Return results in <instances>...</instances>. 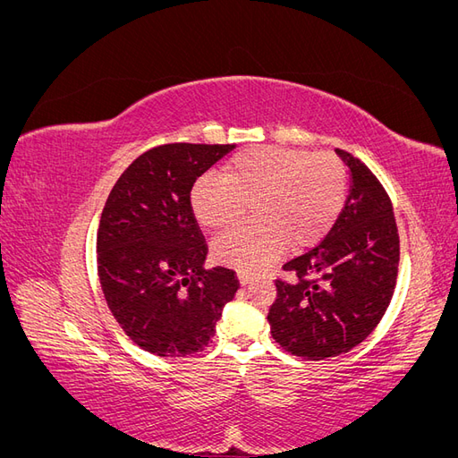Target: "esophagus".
Returning <instances> with one entry per match:
<instances>
[{
  "instance_id": "1",
  "label": "esophagus",
  "mask_w": 458,
  "mask_h": 458,
  "mask_svg": "<svg viewBox=\"0 0 458 458\" xmlns=\"http://www.w3.org/2000/svg\"><path fill=\"white\" fill-rule=\"evenodd\" d=\"M237 276H239V283H241V286H246V284H250V283L254 281V275H252V273H248V271H239V273H237Z\"/></svg>"
}]
</instances>
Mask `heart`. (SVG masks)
Here are the masks:
<instances>
[{
  "mask_svg": "<svg viewBox=\"0 0 458 458\" xmlns=\"http://www.w3.org/2000/svg\"><path fill=\"white\" fill-rule=\"evenodd\" d=\"M224 179L202 175L191 189V210L208 231H224L254 208L256 221L214 242L219 263L241 269L266 266L288 246H313L340 217L348 174L330 152L254 147L224 165Z\"/></svg>",
  "mask_w": 458,
  "mask_h": 458,
  "instance_id": "b5f03b06",
  "label": "heart"
}]
</instances>
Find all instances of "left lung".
Masks as SVG:
<instances>
[{"label": "left lung", "mask_w": 458, "mask_h": 458, "mask_svg": "<svg viewBox=\"0 0 458 458\" xmlns=\"http://www.w3.org/2000/svg\"><path fill=\"white\" fill-rule=\"evenodd\" d=\"M352 189L335 227L311 250L286 261L267 321L271 336L296 357L323 361L348 353L377 328L390 306L399 234L382 183L350 152L336 148Z\"/></svg>", "instance_id": "8db88e82"}]
</instances>
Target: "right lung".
Masks as SVG:
<instances>
[{
	"label": "right lung",
	"instance_id": "add662e5",
	"mask_svg": "<svg viewBox=\"0 0 458 458\" xmlns=\"http://www.w3.org/2000/svg\"><path fill=\"white\" fill-rule=\"evenodd\" d=\"M234 145L170 143L135 158L110 191L97 233L106 306L141 350L187 357L208 348L239 290L234 271L206 269L191 210L197 179Z\"/></svg>",
	"mask_w": 458,
	"mask_h": 458
}]
</instances>
